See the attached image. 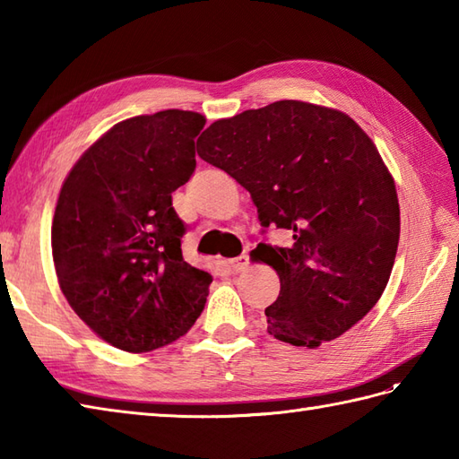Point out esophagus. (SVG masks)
<instances>
[{
	"mask_svg": "<svg viewBox=\"0 0 459 459\" xmlns=\"http://www.w3.org/2000/svg\"><path fill=\"white\" fill-rule=\"evenodd\" d=\"M250 264V258H248V255H240V256H237V258H230L229 260V268L232 270V272H242V270H247V266Z\"/></svg>",
	"mask_w": 459,
	"mask_h": 459,
	"instance_id": "obj_1",
	"label": "esophagus"
}]
</instances>
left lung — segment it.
<instances>
[{
	"mask_svg": "<svg viewBox=\"0 0 459 459\" xmlns=\"http://www.w3.org/2000/svg\"><path fill=\"white\" fill-rule=\"evenodd\" d=\"M197 153L250 193L262 235L274 227L291 235L286 248L260 242L252 252L280 276V296L264 309L270 335L314 349L375 307L394 264L401 209L355 120L280 100L212 122Z\"/></svg>",
	"mask_w": 459,
	"mask_h": 459,
	"instance_id": "obj_1",
	"label": "left lung"
}]
</instances>
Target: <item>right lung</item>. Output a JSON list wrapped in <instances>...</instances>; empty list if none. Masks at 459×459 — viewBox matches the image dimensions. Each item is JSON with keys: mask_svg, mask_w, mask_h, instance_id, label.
Segmentation results:
<instances>
[{"mask_svg": "<svg viewBox=\"0 0 459 459\" xmlns=\"http://www.w3.org/2000/svg\"><path fill=\"white\" fill-rule=\"evenodd\" d=\"M204 118L163 110L116 124L74 163L51 245L63 294L110 345L145 353L197 321L212 276L183 260L187 232L171 193L195 171Z\"/></svg>", "mask_w": 459, "mask_h": 459, "instance_id": "right-lung-1", "label": "right lung"}]
</instances>
